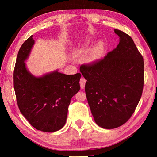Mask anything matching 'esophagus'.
I'll return each mask as SVG.
<instances>
[{
  "instance_id": "esophagus-1",
  "label": "esophagus",
  "mask_w": 157,
  "mask_h": 157,
  "mask_svg": "<svg viewBox=\"0 0 157 157\" xmlns=\"http://www.w3.org/2000/svg\"><path fill=\"white\" fill-rule=\"evenodd\" d=\"M86 79H85L84 78L82 77L81 78H80V87H81V88H84L85 84H86Z\"/></svg>"
}]
</instances>
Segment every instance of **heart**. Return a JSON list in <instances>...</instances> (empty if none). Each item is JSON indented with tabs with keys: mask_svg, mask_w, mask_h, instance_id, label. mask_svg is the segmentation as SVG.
<instances>
[{
	"mask_svg": "<svg viewBox=\"0 0 157 157\" xmlns=\"http://www.w3.org/2000/svg\"><path fill=\"white\" fill-rule=\"evenodd\" d=\"M88 44H89V41L86 40L83 43L78 44L73 50V54L75 56H79L84 54L88 48ZM103 50V47L101 43H98L96 46H95L88 56L89 61H92H92L98 60L101 56Z\"/></svg>",
	"mask_w": 157,
	"mask_h": 157,
	"instance_id": "b5f03b06",
	"label": "heart"
}]
</instances>
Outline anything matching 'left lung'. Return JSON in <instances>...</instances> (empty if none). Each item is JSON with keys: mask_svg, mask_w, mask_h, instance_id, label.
<instances>
[{"mask_svg": "<svg viewBox=\"0 0 157 157\" xmlns=\"http://www.w3.org/2000/svg\"><path fill=\"white\" fill-rule=\"evenodd\" d=\"M119 44L104 58L80 66L85 92L96 124L113 129L126 123L138 104L144 84V59L134 40L115 29Z\"/></svg>", "mask_w": 157, "mask_h": 157, "instance_id": "1", "label": "left lung"}]
</instances>
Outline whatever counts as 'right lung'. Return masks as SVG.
I'll list each match as a JSON object with an SVG mask.
<instances>
[{
    "label": "right lung",
    "mask_w": 157,
    "mask_h": 157,
    "mask_svg": "<svg viewBox=\"0 0 157 157\" xmlns=\"http://www.w3.org/2000/svg\"><path fill=\"white\" fill-rule=\"evenodd\" d=\"M34 44L32 35L18 52L13 71L16 100L21 113L32 126L54 132L65 124L71 99L80 88L81 74L67 75L56 70L41 77L33 75L25 61Z\"/></svg>",
    "instance_id": "add662e5"
}]
</instances>
